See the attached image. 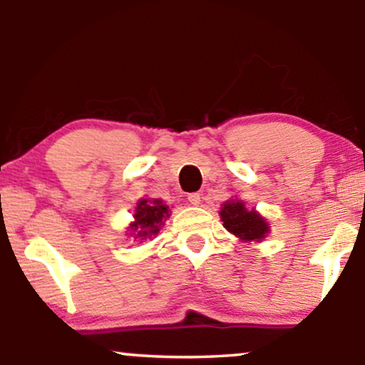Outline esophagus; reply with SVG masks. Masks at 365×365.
<instances>
[{
    "mask_svg": "<svg viewBox=\"0 0 365 365\" xmlns=\"http://www.w3.org/2000/svg\"><path fill=\"white\" fill-rule=\"evenodd\" d=\"M187 199L192 206H199L200 204V194H197V192H194V194H188Z\"/></svg>",
    "mask_w": 365,
    "mask_h": 365,
    "instance_id": "1",
    "label": "esophagus"
}]
</instances>
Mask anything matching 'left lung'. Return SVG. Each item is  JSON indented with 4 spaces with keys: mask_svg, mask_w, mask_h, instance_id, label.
Wrapping results in <instances>:
<instances>
[{
    "mask_svg": "<svg viewBox=\"0 0 365 365\" xmlns=\"http://www.w3.org/2000/svg\"><path fill=\"white\" fill-rule=\"evenodd\" d=\"M220 217L225 228L244 244L262 242L271 232L266 217L259 215L255 209H247L245 202L240 199H230L221 204Z\"/></svg>",
    "mask_w": 365,
    "mask_h": 365,
    "instance_id": "left-lung-1",
    "label": "left lung"
}]
</instances>
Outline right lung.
I'll use <instances>...</instances> for the list:
<instances>
[{
    "mask_svg": "<svg viewBox=\"0 0 365 365\" xmlns=\"http://www.w3.org/2000/svg\"><path fill=\"white\" fill-rule=\"evenodd\" d=\"M170 215V206L161 199H139L133 211V221L127 228L128 235L133 237V240H150L158 235Z\"/></svg>",
    "mask_w": 365,
    "mask_h": 365,
    "instance_id": "1",
    "label": "right lung"
}]
</instances>
